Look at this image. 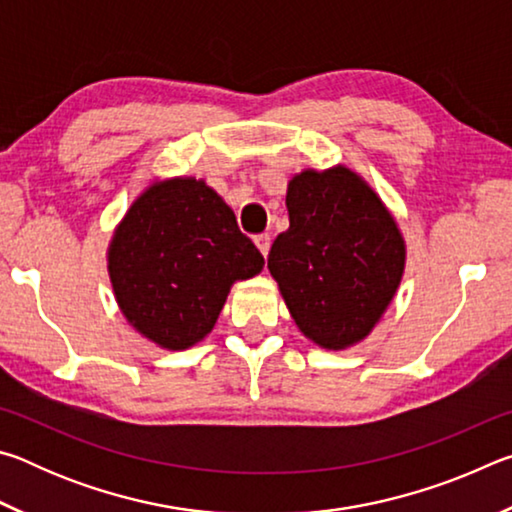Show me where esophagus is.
<instances>
[{
    "instance_id": "esophagus-1",
    "label": "esophagus",
    "mask_w": 512,
    "mask_h": 512,
    "mask_svg": "<svg viewBox=\"0 0 512 512\" xmlns=\"http://www.w3.org/2000/svg\"><path fill=\"white\" fill-rule=\"evenodd\" d=\"M255 246L259 248V253L266 257L268 250H271V237H268V235H257L255 237Z\"/></svg>"
}]
</instances>
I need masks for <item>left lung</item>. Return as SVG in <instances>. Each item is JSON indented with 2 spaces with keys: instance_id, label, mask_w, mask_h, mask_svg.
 Listing matches in <instances>:
<instances>
[{
  "instance_id": "1",
  "label": "left lung",
  "mask_w": 512,
  "mask_h": 512,
  "mask_svg": "<svg viewBox=\"0 0 512 512\" xmlns=\"http://www.w3.org/2000/svg\"><path fill=\"white\" fill-rule=\"evenodd\" d=\"M289 230L268 271L309 341L345 350L375 329L400 289L406 244L391 210L359 173L305 169L287 187Z\"/></svg>"
}]
</instances>
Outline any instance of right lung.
I'll list each match as a JSON object with an SVG mask.
<instances>
[{
	"label": "right lung",
	"instance_id": "obj_1",
	"mask_svg": "<svg viewBox=\"0 0 512 512\" xmlns=\"http://www.w3.org/2000/svg\"><path fill=\"white\" fill-rule=\"evenodd\" d=\"M264 257L230 205L196 178L153 180L108 244L121 314L162 350H187L219 318L232 284L262 273Z\"/></svg>",
	"mask_w": 512,
	"mask_h": 512
}]
</instances>
